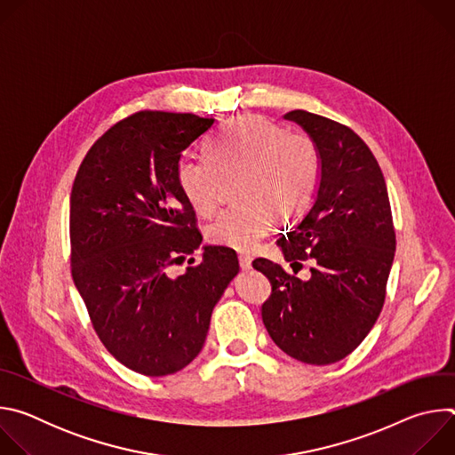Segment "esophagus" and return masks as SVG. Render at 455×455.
I'll use <instances>...</instances> for the list:
<instances>
[{
  "label": "esophagus",
  "instance_id": "esophagus-1",
  "mask_svg": "<svg viewBox=\"0 0 455 455\" xmlns=\"http://www.w3.org/2000/svg\"><path fill=\"white\" fill-rule=\"evenodd\" d=\"M239 267L243 270H250L251 268V257L246 253H239Z\"/></svg>",
  "mask_w": 455,
  "mask_h": 455
}]
</instances>
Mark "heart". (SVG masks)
I'll return each instance as SVG.
<instances>
[{
	"instance_id": "obj_1",
	"label": "heart",
	"mask_w": 455,
	"mask_h": 455,
	"mask_svg": "<svg viewBox=\"0 0 455 455\" xmlns=\"http://www.w3.org/2000/svg\"><path fill=\"white\" fill-rule=\"evenodd\" d=\"M318 174V149L302 132L263 116H239L225 124L209 142L207 156L178 162L176 181L188 205L209 216L220 204L225 180L234 181L237 204L209 225L211 243L251 251L268 235L275 214L297 216L309 202Z\"/></svg>"
}]
</instances>
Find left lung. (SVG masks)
I'll use <instances>...</instances> for the list:
<instances>
[{
	"label": "left lung",
	"mask_w": 455,
	"mask_h": 455,
	"mask_svg": "<svg viewBox=\"0 0 455 455\" xmlns=\"http://www.w3.org/2000/svg\"><path fill=\"white\" fill-rule=\"evenodd\" d=\"M284 118L313 139L320 174L309 211L277 243L291 267L307 259L313 267L302 281L255 259L272 284L261 315L286 355L328 365L362 344L383 307L396 250L393 212L381 169L353 129L302 109Z\"/></svg>",
	"instance_id": "obj_1"
}]
</instances>
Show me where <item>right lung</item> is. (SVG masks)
Returning a JSON list of instances; mask_svg holds the SVG:
<instances>
[{"label":"right lung","instance_id":"add662e5","mask_svg":"<svg viewBox=\"0 0 455 455\" xmlns=\"http://www.w3.org/2000/svg\"><path fill=\"white\" fill-rule=\"evenodd\" d=\"M212 125L192 113L139 111L92 146L72 187L74 283L104 347L146 376L198 356L212 309L239 272L232 248L205 246L200 265L167 275L202 244L176 167Z\"/></svg>","mask_w":455,"mask_h":455}]
</instances>
